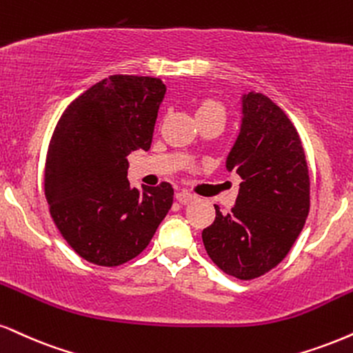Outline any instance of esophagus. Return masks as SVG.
I'll list each match as a JSON object with an SVG mask.
<instances>
[{"label":"esophagus","instance_id":"34e87169","mask_svg":"<svg viewBox=\"0 0 353 353\" xmlns=\"http://www.w3.org/2000/svg\"><path fill=\"white\" fill-rule=\"evenodd\" d=\"M194 199H196V196H194V194H191V193H188V191H178L176 193V201L180 203V204H188V203H191V201H194Z\"/></svg>","mask_w":353,"mask_h":353}]
</instances>
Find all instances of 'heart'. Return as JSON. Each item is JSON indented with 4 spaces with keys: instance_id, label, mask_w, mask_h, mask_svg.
<instances>
[{
    "instance_id": "1",
    "label": "heart",
    "mask_w": 353,
    "mask_h": 353,
    "mask_svg": "<svg viewBox=\"0 0 353 353\" xmlns=\"http://www.w3.org/2000/svg\"><path fill=\"white\" fill-rule=\"evenodd\" d=\"M203 111H223V106H221L219 103L212 101V99H208V101L201 103V106H199L198 112H203Z\"/></svg>"
}]
</instances>
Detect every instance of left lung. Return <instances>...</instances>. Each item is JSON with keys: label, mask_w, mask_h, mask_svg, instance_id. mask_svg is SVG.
I'll return each instance as SVG.
<instances>
[{"label": "left lung", "mask_w": 353, "mask_h": 353, "mask_svg": "<svg viewBox=\"0 0 353 353\" xmlns=\"http://www.w3.org/2000/svg\"><path fill=\"white\" fill-rule=\"evenodd\" d=\"M229 172L242 178L236 206L203 230L208 255L239 280L265 275L288 255L310 214V170L296 128L268 97H242Z\"/></svg>", "instance_id": "1"}]
</instances>
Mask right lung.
I'll use <instances>...</instances> for the list:
<instances>
[{
  "mask_svg": "<svg viewBox=\"0 0 353 353\" xmlns=\"http://www.w3.org/2000/svg\"><path fill=\"white\" fill-rule=\"evenodd\" d=\"M167 86L111 75L68 104L52 134L43 188L50 216L81 259L123 265L149 245L173 204L172 185L130 188L128 155L149 150Z\"/></svg>",
  "mask_w": 353,
  "mask_h": 353,
  "instance_id": "1",
  "label": "right lung"
}]
</instances>
